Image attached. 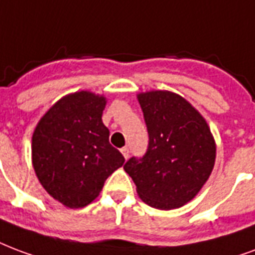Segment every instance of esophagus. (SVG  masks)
I'll return each instance as SVG.
<instances>
[{
  "label": "esophagus",
  "mask_w": 255,
  "mask_h": 255,
  "mask_svg": "<svg viewBox=\"0 0 255 255\" xmlns=\"http://www.w3.org/2000/svg\"><path fill=\"white\" fill-rule=\"evenodd\" d=\"M122 154L126 159H128V156H129V148H128V147H123Z\"/></svg>",
  "instance_id": "esophagus-1"
}]
</instances>
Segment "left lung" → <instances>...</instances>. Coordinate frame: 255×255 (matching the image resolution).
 Listing matches in <instances>:
<instances>
[{"mask_svg":"<svg viewBox=\"0 0 255 255\" xmlns=\"http://www.w3.org/2000/svg\"><path fill=\"white\" fill-rule=\"evenodd\" d=\"M136 97L150 142L146 155L132 156L124 170L146 204L180 208L195 199L214 170V135L201 113L180 94L150 90Z\"/></svg>","mask_w":255,"mask_h":255,"instance_id":"1","label":"left lung"}]
</instances>
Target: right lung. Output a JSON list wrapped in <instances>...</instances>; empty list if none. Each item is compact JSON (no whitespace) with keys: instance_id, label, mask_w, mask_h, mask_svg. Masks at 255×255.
Returning a JSON list of instances; mask_svg holds the SVG:
<instances>
[{"instance_id":"1","label":"right lung","mask_w":255,"mask_h":255,"mask_svg":"<svg viewBox=\"0 0 255 255\" xmlns=\"http://www.w3.org/2000/svg\"><path fill=\"white\" fill-rule=\"evenodd\" d=\"M107 97L89 90L66 94L32 135V166L41 186L67 208H84L124 163L103 123Z\"/></svg>"}]
</instances>
